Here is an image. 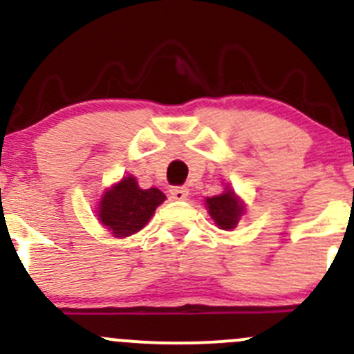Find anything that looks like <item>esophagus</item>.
Here are the masks:
<instances>
[{
	"label": "esophagus",
	"instance_id": "esophagus-1",
	"mask_svg": "<svg viewBox=\"0 0 354 354\" xmlns=\"http://www.w3.org/2000/svg\"><path fill=\"white\" fill-rule=\"evenodd\" d=\"M171 198L174 200H185L188 197V188L187 187H173L169 190Z\"/></svg>",
	"mask_w": 354,
	"mask_h": 354
}]
</instances>
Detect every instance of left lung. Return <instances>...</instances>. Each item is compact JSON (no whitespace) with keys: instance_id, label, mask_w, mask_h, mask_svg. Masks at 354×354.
Listing matches in <instances>:
<instances>
[{"instance_id":"8db88e82","label":"left lung","mask_w":354,"mask_h":354,"mask_svg":"<svg viewBox=\"0 0 354 354\" xmlns=\"http://www.w3.org/2000/svg\"><path fill=\"white\" fill-rule=\"evenodd\" d=\"M205 209L219 230L231 231L238 226L245 214V202L230 185H226L223 194L205 198Z\"/></svg>"}]
</instances>
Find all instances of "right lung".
<instances>
[{
  "label": "right lung",
  "mask_w": 354,
  "mask_h": 354,
  "mask_svg": "<svg viewBox=\"0 0 354 354\" xmlns=\"http://www.w3.org/2000/svg\"><path fill=\"white\" fill-rule=\"evenodd\" d=\"M166 200L159 188L142 190L135 176L121 178L102 194L97 205V219L114 238H128L149 224L156 209Z\"/></svg>",
  "instance_id": "right-lung-1"
}]
</instances>
